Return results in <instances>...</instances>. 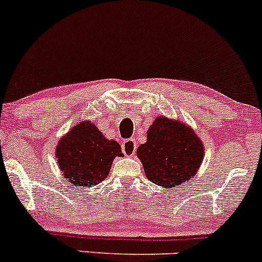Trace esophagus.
<instances>
[{"label":"esophagus","instance_id":"1","mask_svg":"<svg viewBox=\"0 0 262 262\" xmlns=\"http://www.w3.org/2000/svg\"><path fill=\"white\" fill-rule=\"evenodd\" d=\"M135 150H137V143H135L134 138L123 141L122 151L124 152L125 156H133L135 154Z\"/></svg>","mask_w":262,"mask_h":262}]
</instances>
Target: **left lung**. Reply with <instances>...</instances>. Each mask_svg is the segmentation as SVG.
<instances>
[{
  "mask_svg": "<svg viewBox=\"0 0 262 262\" xmlns=\"http://www.w3.org/2000/svg\"><path fill=\"white\" fill-rule=\"evenodd\" d=\"M137 155L149 181L177 188L196 175L204 156L203 143L188 125L160 116L150 125Z\"/></svg>",
  "mask_w": 262,
  "mask_h": 262,
  "instance_id": "8db88e82",
  "label": "left lung"
}]
</instances>
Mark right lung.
Returning <instances> with one entry per match:
<instances>
[{"label": "right lung", "instance_id": "1", "mask_svg": "<svg viewBox=\"0 0 262 262\" xmlns=\"http://www.w3.org/2000/svg\"><path fill=\"white\" fill-rule=\"evenodd\" d=\"M122 155L121 145L107 139L91 121L77 123L59 140L55 150L64 179L85 188L103 181L113 159Z\"/></svg>", "mask_w": 262, "mask_h": 262}]
</instances>
